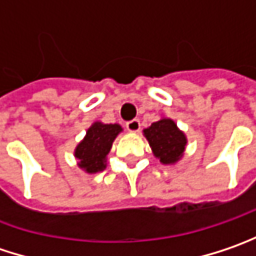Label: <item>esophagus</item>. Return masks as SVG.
<instances>
[{"label":"esophagus","instance_id":"34e87169","mask_svg":"<svg viewBox=\"0 0 256 256\" xmlns=\"http://www.w3.org/2000/svg\"><path fill=\"white\" fill-rule=\"evenodd\" d=\"M126 128H128V132H132V133H136V132L140 130V122L138 118H133V120H130V122L126 123Z\"/></svg>","mask_w":256,"mask_h":256}]
</instances>
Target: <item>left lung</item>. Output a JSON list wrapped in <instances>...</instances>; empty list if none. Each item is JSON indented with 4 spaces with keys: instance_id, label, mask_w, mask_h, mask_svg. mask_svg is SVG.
<instances>
[{
    "instance_id": "obj_1",
    "label": "left lung",
    "mask_w": 256,
    "mask_h": 256,
    "mask_svg": "<svg viewBox=\"0 0 256 256\" xmlns=\"http://www.w3.org/2000/svg\"><path fill=\"white\" fill-rule=\"evenodd\" d=\"M154 155L162 164H174L182 156L186 149V134L176 128L171 118H160L143 130Z\"/></svg>"
}]
</instances>
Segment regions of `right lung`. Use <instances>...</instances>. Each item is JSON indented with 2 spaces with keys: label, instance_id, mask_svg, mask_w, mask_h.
<instances>
[{
  "label": "right lung",
  "instance_id": "obj_1",
  "mask_svg": "<svg viewBox=\"0 0 256 256\" xmlns=\"http://www.w3.org/2000/svg\"><path fill=\"white\" fill-rule=\"evenodd\" d=\"M120 132L122 128L118 124L94 123L88 128L82 142L75 149V156L80 160L78 165L90 174L102 171L106 168V156Z\"/></svg>",
  "mask_w": 256,
  "mask_h": 256
}]
</instances>
